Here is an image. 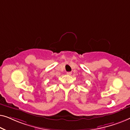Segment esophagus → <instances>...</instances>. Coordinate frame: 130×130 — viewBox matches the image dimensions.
<instances>
[{
  "label": "esophagus",
  "instance_id": "esophagus-1",
  "mask_svg": "<svg viewBox=\"0 0 130 130\" xmlns=\"http://www.w3.org/2000/svg\"><path fill=\"white\" fill-rule=\"evenodd\" d=\"M71 74H72V72H67V74L68 75H71Z\"/></svg>",
  "mask_w": 130,
  "mask_h": 130
}]
</instances>
